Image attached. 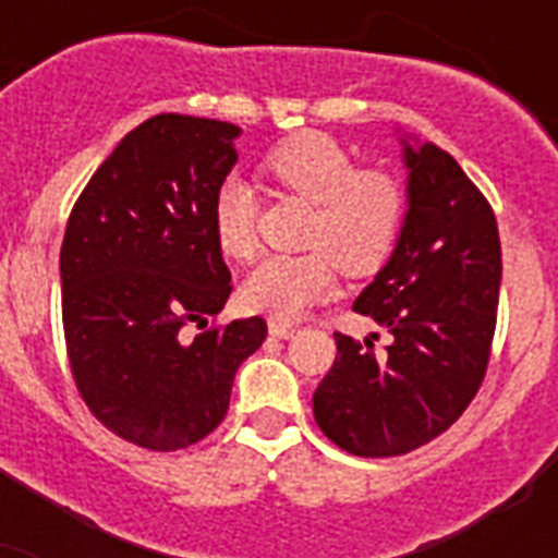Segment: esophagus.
Returning <instances> with one entry per match:
<instances>
[{"mask_svg":"<svg viewBox=\"0 0 558 558\" xmlns=\"http://www.w3.org/2000/svg\"><path fill=\"white\" fill-rule=\"evenodd\" d=\"M269 332L275 336V339H292V336H295V327L287 322H278V318H271Z\"/></svg>","mask_w":558,"mask_h":558,"instance_id":"esophagus-1","label":"esophagus"}]
</instances>
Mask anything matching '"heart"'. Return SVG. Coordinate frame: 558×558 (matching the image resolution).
<instances>
[{"mask_svg": "<svg viewBox=\"0 0 558 558\" xmlns=\"http://www.w3.org/2000/svg\"><path fill=\"white\" fill-rule=\"evenodd\" d=\"M266 177L313 202L304 254H271L245 278L243 304L292 322L330 295L336 269L362 278L388 260L405 226V187L385 170H362L356 156L324 133H301L275 144L263 159ZM214 236L228 257L257 248V202L240 179H226L210 208Z\"/></svg>", "mask_w": 558, "mask_h": 558, "instance_id": "obj_1", "label": "heart"}]
</instances>
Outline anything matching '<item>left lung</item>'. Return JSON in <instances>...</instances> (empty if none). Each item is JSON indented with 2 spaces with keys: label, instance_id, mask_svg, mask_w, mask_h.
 <instances>
[{
  "label": "left lung",
  "instance_id": "left-lung-1",
  "mask_svg": "<svg viewBox=\"0 0 558 558\" xmlns=\"http://www.w3.org/2000/svg\"><path fill=\"white\" fill-rule=\"evenodd\" d=\"M402 144L405 226L353 304L390 332V344L373 353L371 339L336 332L339 356L313 397L318 428L359 458L408 454L446 432L484 381L498 318L493 205L449 153Z\"/></svg>",
  "mask_w": 558,
  "mask_h": 558
}]
</instances>
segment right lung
<instances>
[{
	"instance_id": "1",
	"label": "right lung",
	"mask_w": 558,
	"mask_h": 558,
	"mask_svg": "<svg viewBox=\"0 0 558 558\" xmlns=\"http://www.w3.org/2000/svg\"><path fill=\"white\" fill-rule=\"evenodd\" d=\"M240 126L153 116L77 196L60 248L65 353L89 411L121 440L187 449L228 411L263 318L205 327L231 295L210 208Z\"/></svg>"
}]
</instances>
